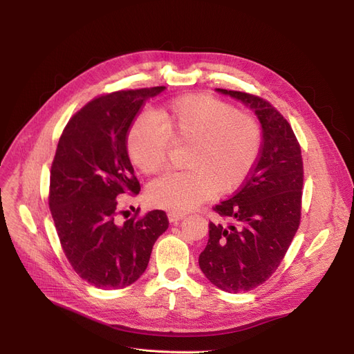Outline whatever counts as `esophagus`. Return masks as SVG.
Segmentation results:
<instances>
[{"instance_id": "esophagus-1", "label": "esophagus", "mask_w": 354, "mask_h": 354, "mask_svg": "<svg viewBox=\"0 0 354 354\" xmlns=\"http://www.w3.org/2000/svg\"><path fill=\"white\" fill-rule=\"evenodd\" d=\"M167 218H169V221L172 222V224H176L178 221L185 218V214L183 212H169V214H167Z\"/></svg>"}]
</instances>
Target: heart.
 <instances>
[{
	"label": "heart",
	"instance_id": "obj_1",
	"mask_svg": "<svg viewBox=\"0 0 354 354\" xmlns=\"http://www.w3.org/2000/svg\"><path fill=\"white\" fill-rule=\"evenodd\" d=\"M175 146H188L185 166L149 183L152 205L172 212L189 211L216 192L230 194L243 185L261 153L258 120L231 103L205 93L172 100L153 115H140L129 130L130 159L145 174L166 163Z\"/></svg>",
	"mask_w": 354,
	"mask_h": 354
}]
</instances>
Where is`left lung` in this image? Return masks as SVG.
Segmentation results:
<instances>
[{"label":"left lung","instance_id":"obj_1","mask_svg":"<svg viewBox=\"0 0 354 354\" xmlns=\"http://www.w3.org/2000/svg\"><path fill=\"white\" fill-rule=\"evenodd\" d=\"M248 104L263 127L261 153L247 180L212 209L227 224L209 222L199 267L227 292L250 291L275 272L299 230L304 167L301 146L287 119L266 99L218 88Z\"/></svg>","mask_w":354,"mask_h":354}]
</instances>
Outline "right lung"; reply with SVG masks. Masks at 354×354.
Segmentation results:
<instances>
[{
  "label": "right lung",
  "mask_w": 354,
  "mask_h": 354,
  "mask_svg": "<svg viewBox=\"0 0 354 354\" xmlns=\"http://www.w3.org/2000/svg\"><path fill=\"white\" fill-rule=\"evenodd\" d=\"M165 86L119 90L90 100L60 136L50 171L48 207L70 266L84 281L111 290L145 272L155 241L169 227L165 211L118 224L119 198L140 183L127 155V135L149 97Z\"/></svg>",
  "instance_id": "1"
}]
</instances>
